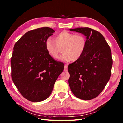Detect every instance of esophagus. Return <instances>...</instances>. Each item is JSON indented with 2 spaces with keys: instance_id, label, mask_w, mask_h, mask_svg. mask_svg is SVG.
I'll list each match as a JSON object with an SVG mask.
<instances>
[{
  "instance_id": "1",
  "label": "esophagus",
  "mask_w": 123,
  "mask_h": 123,
  "mask_svg": "<svg viewBox=\"0 0 123 123\" xmlns=\"http://www.w3.org/2000/svg\"><path fill=\"white\" fill-rule=\"evenodd\" d=\"M64 70V71H67L68 70V64H65Z\"/></svg>"
}]
</instances>
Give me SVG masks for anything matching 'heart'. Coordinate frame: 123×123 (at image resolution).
I'll use <instances>...</instances> for the list:
<instances>
[{
	"label": "heart",
	"instance_id": "1",
	"mask_svg": "<svg viewBox=\"0 0 123 123\" xmlns=\"http://www.w3.org/2000/svg\"><path fill=\"white\" fill-rule=\"evenodd\" d=\"M86 39L82 34H74L63 31L57 34L54 40L48 38L45 42V48L49 55L54 59L58 58L59 54L63 52L60 60L64 62L75 61L84 53Z\"/></svg>",
	"mask_w": 123,
	"mask_h": 123
}]
</instances>
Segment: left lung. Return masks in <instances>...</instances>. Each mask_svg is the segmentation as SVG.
<instances>
[{
  "mask_svg": "<svg viewBox=\"0 0 123 123\" xmlns=\"http://www.w3.org/2000/svg\"><path fill=\"white\" fill-rule=\"evenodd\" d=\"M70 30L86 37L84 53L68 68L70 88L77 98L91 100L101 93L110 79L113 65L110 47L101 33L90 28Z\"/></svg>",
  "mask_w": 123,
  "mask_h": 123,
  "instance_id": "left-lung-1",
  "label": "left lung"
}]
</instances>
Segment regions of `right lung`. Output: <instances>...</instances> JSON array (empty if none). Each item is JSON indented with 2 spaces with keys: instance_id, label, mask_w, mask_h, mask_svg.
Segmentation results:
<instances>
[{
  "instance_id": "1",
  "label": "right lung",
  "mask_w": 123,
  "mask_h": 123,
  "mask_svg": "<svg viewBox=\"0 0 123 123\" xmlns=\"http://www.w3.org/2000/svg\"><path fill=\"white\" fill-rule=\"evenodd\" d=\"M55 31L44 27L25 33L15 44L11 58L12 78L18 91L32 102L45 100L51 95L64 64L54 60L45 42Z\"/></svg>"
}]
</instances>
